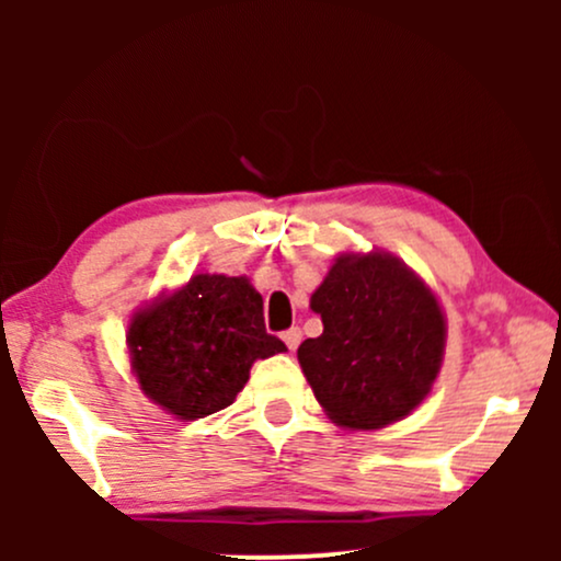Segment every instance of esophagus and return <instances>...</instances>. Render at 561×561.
<instances>
[{"label":"esophagus","mask_w":561,"mask_h":561,"mask_svg":"<svg viewBox=\"0 0 561 561\" xmlns=\"http://www.w3.org/2000/svg\"><path fill=\"white\" fill-rule=\"evenodd\" d=\"M282 340H285V345L289 347V351H295V347H298V345H300L302 334H300V330H298V327H289V330H285V332H282Z\"/></svg>","instance_id":"obj_1"}]
</instances>
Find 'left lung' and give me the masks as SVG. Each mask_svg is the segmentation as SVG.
<instances>
[{
    "mask_svg": "<svg viewBox=\"0 0 561 561\" xmlns=\"http://www.w3.org/2000/svg\"><path fill=\"white\" fill-rule=\"evenodd\" d=\"M311 308L324 332L298 347L317 401L340 427L379 430L427 398L446 321L420 276L385 253L340 255Z\"/></svg>",
    "mask_w": 561,
    "mask_h": 561,
    "instance_id": "left-lung-1",
    "label": "left lung"
}]
</instances>
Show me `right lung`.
<instances>
[{
	"label": "right lung",
	"mask_w": 561,
	"mask_h": 561,
	"mask_svg": "<svg viewBox=\"0 0 561 561\" xmlns=\"http://www.w3.org/2000/svg\"><path fill=\"white\" fill-rule=\"evenodd\" d=\"M139 388L179 420L234 403L255 358L287 351L266 332L263 298L244 276L197 274L128 327Z\"/></svg>",
	"instance_id": "add662e5"
}]
</instances>
